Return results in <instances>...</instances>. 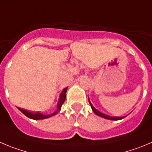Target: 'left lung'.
<instances>
[{
  "instance_id": "8db88e82",
  "label": "left lung",
  "mask_w": 152,
  "mask_h": 152,
  "mask_svg": "<svg viewBox=\"0 0 152 152\" xmlns=\"http://www.w3.org/2000/svg\"><path fill=\"white\" fill-rule=\"evenodd\" d=\"M88 101H89V103H90L91 106L92 110H93L94 113H95L97 115L100 116V117H102V118H106V119H110V120H115V121H117V120H120V119H123L124 117H125V116H124V117H113V116H110V115H107L103 114V113H100V111H98L97 110H96V109L94 108L93 106H92L91 103L90 102L89 99H88Z\"/></svg>"
}]
</instances>
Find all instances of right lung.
Segmentation results:
<instances>
[{
	"instance_id": "obj_1",
	"label": "right lung",
	"mask_w": 152,
	"mask_h": 152,
	"mask_svg": "<svg viewBox=\"0 0 152 152\" xmlns=\"http://www.w3.org/2000/svg\"><path fill=\"white\" fill-rule=\"evenodd\" d=\"M66 90H67V87L65 88L62 92L60 94V98H59L58 100V105H57V110L55 113H52L50 115H43L42 113H40L39 112H37V113H31L29 111H27L25 110H22L21 108H18V109L23 113L25 115H26L27 117L31 119H34V120H40V119H46L48 118H50L52 116L55 115H56L57 113H58L60 112L61 109V106L65 101V99H66Z\"/></svg>"
}]
</instances>
